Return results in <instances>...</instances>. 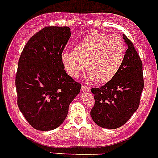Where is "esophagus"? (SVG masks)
I'll list each match as a JSON object with an SVG mask.
<instances>
[{
  "label": "esophagus",
  "instance_id": "obj_1",
  "mask_svg": "<svg viewBox=\"0 0 158 158\" xmlns=\"http://www.w3.org/2000/svg\"><path fill=\"white\" fill-rule=\"evenodd\" d=\"M81 89L83 92H86V93L90 92V88L89 87V86H86V85H82Z\"/></svg>",
  "mask_w": 158,
  "mask_h": 158
}]
</instances>
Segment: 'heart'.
I'll return each instance as SVG.
<instances>
[{
  "label": "heart",
  "mask_w": 158,
  "mask_h": 158,
  "mask_svg": "<svg viewBox=\"0 0 158 158\" xmlns=\"http://www.w3.org/2000/svg\"><path fill=\"white\" fill-rule=\"evenodd\" d=\"M125 44L121 37L95 31L84 37L74 51L64 50L60 60L66 73L76 79L86 69L87 79L106 83L118 72L124 60Z\"/></svg>",
  "instance_id": "obj_1"
}]
</instances>
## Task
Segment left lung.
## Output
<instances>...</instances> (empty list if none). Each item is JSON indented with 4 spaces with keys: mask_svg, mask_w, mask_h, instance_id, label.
<instances>
[{
    "mask_svg": "<svg viewBox=\"0 0 158 158\" xmlns=\"http://www.w3.org/2000/svg\"><path fill=\"white\" fill-rule=\"evenodd\" d=\"M127 44L124 60L115 76L100 88H93L94 105L90 115L99 127L115 129L126 123L138 109L143 92V63L133 44L123 35Z\"/></svg>",
    "mask_w": 158,
    "mask_h": 158,
    "instance_id": "left-lung-1",
    "label": "left lung"
}]
</instances>
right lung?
<instances>
[{
    "label": "right lung",
    "mask_w": 158,
    "mask_h": 158,
    "mask_svg": "<svg viewBox=\"0 0 158 158\" xmlns=\"http://www.w3.org/2000/svg\"><path fill=\"white\" fill-rule=\"evenodd\" d=\"M68 26H48L24 47L15 75L17 104L37 130L57 128L67 117L69 103L81 84L66 74L60 56L70 38Z\"/></svg>",
    "instance_id": "add662e5"
}]
</instances>
